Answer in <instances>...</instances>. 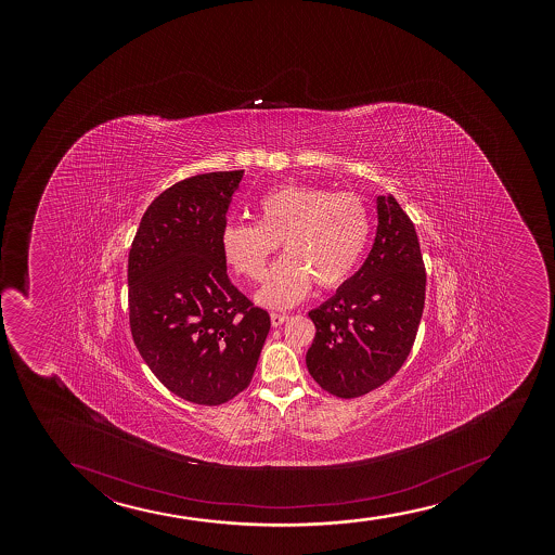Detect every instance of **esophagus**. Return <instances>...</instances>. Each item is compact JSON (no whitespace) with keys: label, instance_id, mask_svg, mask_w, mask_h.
I'll return each mask as SVG.
<instances>
[{"label":"esophagus","instance_id":"obj_1","mask_svg":"<svg viewBox=\"0 0 555 555\" xmlns=\"http://www.w3.org/2000/svg\"><path fill=\"white\" fill-rule=\"evenodd\" d=\"M270 320H272V325L274 327H280L281 324H285L288 320V314H283V312H272L270 314Z\"/></svg>","mask_w":555,"mask_h":555}]
</instances>
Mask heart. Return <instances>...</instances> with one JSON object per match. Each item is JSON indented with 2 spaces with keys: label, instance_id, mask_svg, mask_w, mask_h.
<instances>
[{
  "label": "heart",
  "instance_id": "b5f03b06",
  "mask_svg": "<svg viewBox=\"0 0 555 555\" xmlns=\"http://www.w3.org/2000/svg\"><path fill=\"white\" fill-rule=\"evenodd\" d=\"M257 217L259 222L225 223L220 244L238 274L259 281L281 243L285 255L255 294V300L270 309L304 300L312 281L320 288L343 285L369 243V210L351 192L280 186L259 199Z\"/></svg>",
  "mask_w": 555,
  "mask_h": 555
}]
</instances>
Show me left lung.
I'll list each match as a JSON object with an SVG mask.
<instances>
[{
  "label": "left lung",
  "mask_w": 555,
  "mask_h": 555,
  "mask_svg": "<svg viewBox=\"0 0 555 555\" xmlns=\"http://www.w3.org/2000/svg\"><path fill=\"white\" fill-rule=\"evenodd\" d=\"M377 230L363 267L309 312L312 379L338 398L382 387L400 370L418 332L426 270L414 225L392 194L377 196Z\"/></svg>",
  "instance_id": "1"
}]
</instances>
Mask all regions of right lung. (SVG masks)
Here are the masks:
<instances>
[{
  "mask_svg": "<svg viewBox=\"0 0 555 555\" xmlns=\"http://www.w3.org/2000/svg\"><path fill=\"white\" fill-rule=\"evenodd\" d=\"M244 170L183 179L147 207L129 249V324L166 389L220 405L251 382L270 317L231 283L220 235Z\"/></svg>",
  "mask_w": 555,
  "mask_h": 555,
  "instance_id": "1",
  "label": "right lung"
}]
</instances>
